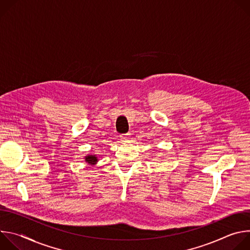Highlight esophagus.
I'll list each match as a JSON object with an SVG mask.
<instances>
[{
  "mask_svg": "<svg viewBox=\"0 0 250 250\" xmlns=\"http://www.w3.org/2000/svg\"><path fill=\"white\" fill-rule=\"evenodd\" d=\"M129 138H130V133H126V134H124V135L122 136V140H125V141L128 140Z\"/></svg>",
  "mask_w": 250,
  "mask_h": 250,
  "instance_id": "esophagus-1",
  "label": "esophagus"
}]
</instances>
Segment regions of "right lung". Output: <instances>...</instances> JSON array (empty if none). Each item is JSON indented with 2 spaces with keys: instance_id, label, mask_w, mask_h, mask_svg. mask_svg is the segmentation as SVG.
I'll list each match as a JSON object with an SVG mask.
<instances>
[{
  "instance_id": "right-lung-1",
  "label": "right lung",
  "mask_w": 250,
  "mask_h": 250,
  "mask_svg": "<svg viewBox=\"0 0 250 250\" xmlns=\"http://www.w3.org/2000/svg\"><path fill=\"white\" fill-rule=\"evenodd\" d=\"M84 159H85V161H86L89 165H91V166L96 165L97 162L99 161V158L97 157L96 154H88V155H86V156L84 157Z\"/></svg>"
}]
</instances>
